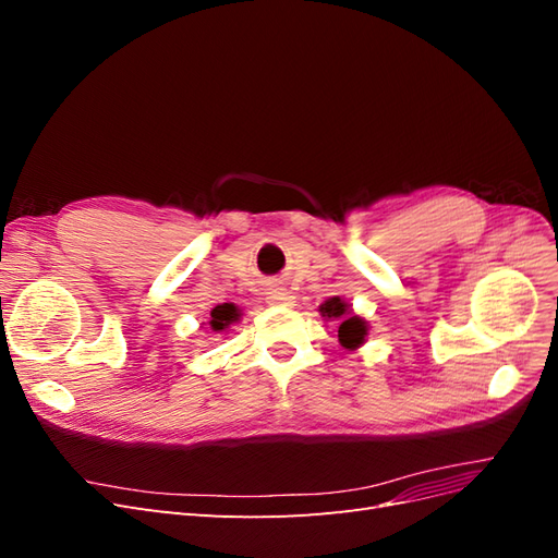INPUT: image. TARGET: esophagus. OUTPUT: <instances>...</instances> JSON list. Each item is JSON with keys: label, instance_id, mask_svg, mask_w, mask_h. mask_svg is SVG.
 Instances as JSON below:
<instances>
[{"label": "esophagus", "instance_id": "1", "mask_svg": "<svg viewBox=\"0 0 558 558\" xmlns=\"http://www.w3.org/2000/svg\"><path fill=\"white\" fill-rule=\"evenodd\" d=\"M293 293L281 289V286H275V289L267 291V302L269 305H277V307H291L293 305Z\"/></svg>", "mask_w": 558, "mask_h": 558}]
</instances>
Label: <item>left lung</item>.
Here are the masks:
<instances>
[{
  "mask_svg": "<svg viewBox=\"0 0 558 558\" xmlns=\"http://www.w3.org/2000/svg\"><path fill=\"white\" fill-rule=\"evenodd\" d=\"M320 316L328 320H337V337L344 349H359L367 337V320L359 314L351 312L349 302H344L340 295L328 298L324 305L318 307Z\"/></svg>",
  "mask_w": 558,
  "mask_h": 558,
  "instance_id": "8db88e82",
  "label": "left lung"
}]
</instances>
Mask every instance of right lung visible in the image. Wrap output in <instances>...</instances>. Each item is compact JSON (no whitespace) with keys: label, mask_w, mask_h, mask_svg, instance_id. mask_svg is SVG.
<instances>
[{"label":"right lung","mask_w":558,"mask_h":558,"mask_svg":"<svg viewBox=\"0 0 558 558\" xmlns=\"http://www.w3.org/2000/svg\"><path fill=\"white\" fill-rule=\"evenodd\" d=\"M234 320H240V310L232 305V302H223V305H216L209 316V328L214 332H223Z\"/></svg>","instance_id":"1"}]
</instances>
